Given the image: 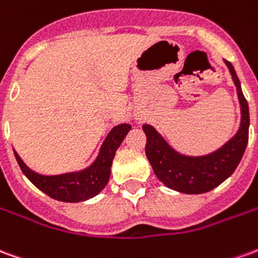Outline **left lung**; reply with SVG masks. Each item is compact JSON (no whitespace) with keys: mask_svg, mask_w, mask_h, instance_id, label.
Instances as JSON below:
<instances>
[{"mask_svg":"<svg viewBox=\"0 0 258 258\" xmlns=\"http://www.w3.org/2000/svg\"><path fill=\"white\" fill-rule=\"evenodd\" d=\"M237 89L242 121L237 134L222 148L205 156H183L173 151L156 130L144 124L147 134L145 154L158 179L169 188L185 194H201L215 188L229 177L242 159L248 141V104L240 88V81L233 66L225 61Z\"/></svg>","mask_w":258,"mask_h":258,"instance_id":"left-lung-1","label":"left lung"}]
</instances>
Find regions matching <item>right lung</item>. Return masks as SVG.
Here are the masks:
<instances>
[{"mask_svg":"<svg viewBox=\"0 0 258 258\" xmlns=\"http://www.w3.org/2000/svg\"><path fill=\"white\" fill-rule=\"evenodd\" d=\"M130 130V124H120L111 130L107 138L104 140L98 159L93 162L92 166L78 173H67L60 176H41L30 170L16 152L14 154L21 170L39 190L58 201L79 203L98 196L106 187L110 177L111 163L117 148L121 145Z\"/></svg>","mask_w":258,"mask_h":258,"instance_id":"right-lung-1","label":"right lung"}]
</instances>
